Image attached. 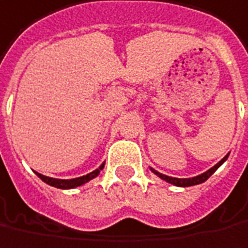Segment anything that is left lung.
Returning <instances> with one entry per match:
<instances>
[{
  "mask_svg": "<svg viewBox=\"0 0 248 248\" xmlns=\"http://www.w3.org/2000/svg\"><path fill=\"white\" fill-rule=\"evenodd\" d=\"M227 158H228V155H225L224 158L220 160L217 165H215V166H213L212 169H209L208 171L200 174V175H197V177H193V178H173V177H169V175H165V174L158 173V171H156V170H154V169H151V170H153L154 174H156L159 178H162L163 181H166V182H169V184H173V185H175V186H182V187H186V186L199 185V184L205 182L206 179L209 178V177H211V175H212V174L215 173L216 170H217L218 167L224 163L225 160H227Z\"/></svg>",
  "mask_w": 248,
  "mask_h": 248,
  "instance_id": "1",
  "label": "left lung"
}]
</instances>
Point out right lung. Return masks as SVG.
I'll use <instances>...</instances> for the list:
<instances>
[{
	"label": "right lung",
	"mask_w": 248,
	"mask_h": 248,
	"mask_svg": "<svg viewBox=\"0 0 248 248\" xmlns=\"http://www.w3.org/2000/svg\"><path fill=\"white\" fill-rule=\"evenodd\" d=\"M104 165L105 163H102L101 166L98 167V169H95L94 171H92V173L86 174V175H82V177H78V178H73V179H56V178H49V177H46V175H43V174L36 173V175L39 177V178L42 179L43 182H46V184H48V185L54 186V187H59V189H73V187H77V186H81L83 184H86L89 182L90 179L95 178L100 171H101L102 169H104Z\"/></svg>",
	"instance_id": "add662e5"
}]
</instances>
